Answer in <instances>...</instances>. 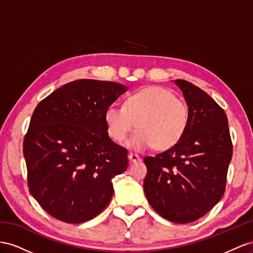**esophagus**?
I'll list each match as a JSON object with an SVG mask.
<instances>
[{"label": "esophagus", "instance_id": "1", "mask_svg": "<svg viewBox=\"0 0 253 253\" xmlns=\"http://www.w3.org/2000/svg\"><path fill=\"white\" fill-rule=\"evenodd\" d=\"M128 159H129V160H130L131 162H138V161L141 160V158H140L138 155L132 154V153H130V154L128 155Z\"/></svg>", "mask_w": 253, "mask_h": 253}]
</instances>
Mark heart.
<instances>
[{
    "label": "heart",
    "instance_id": "heart-1",
    "mask_svg": "<svg viewBox=\"0 0 253 253\" xmlns=\"http://www.w3.org/2000/svg\"><path fill=\"white\" fill-rule=\"evenodd\" d=\"M108 134L121 143L135 126L139 128L127 142L136 151L156 145L169 149L178 144L190 123L189 106L171 90L149 85L126 96L124 107L109 106L105 111Z\"/></svg>",
    "mask_w": 253,
    "mask_h": 253
}]
</instances>
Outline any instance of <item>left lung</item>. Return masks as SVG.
Listing matches in <instances>:
<instances>
[{
  "mask_svg": "<svg viewBox=\"0 0 253 253\" xmlns=\"http://www.w3.org/2000/svg\"><path fill=\"white\" fill-rule=\"evenodd\" d=\"M175 84L189 106V127L174 147L144 159V193L162 217L187 223L203 217L221 199L233 148L219 105L189 82L176 79Z\"/></svg>",
  "mask_w": 253,
  "mask_h": 253,
  "instance_id": "1",
  "label": "left lung"
}]
</instances>
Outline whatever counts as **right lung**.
Wrapping results in <instances>:
<instances>
[{"label":"right lung","instance_id":"obj_1","mask_svg":"<svg viewBox=\"0 0 253 253\" xmlns=\"http://www.w3.org/2000/svg\"><path fill=\"white\" fill-rule=\"evenodd\" d=\"M127 86L78 79L36 107L23 143L30 192L50 216L94 218L110 203L112 178L128 167L127 149L108 134L105 111Z\"/></svg>","mask_w":253,"mask_h":253}]
</instances>
